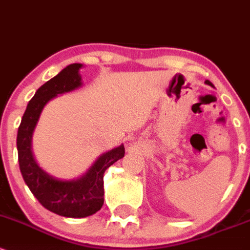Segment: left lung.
Segmentation results:
<instances>
[{
    "instance_id": "8db88e82",
    "label": "left lung",
    "mask_w": 250,
    "mask_h": 250,
    "mask_svg": "<svg viewBox=\"0 0 250 250\" xmlns=\"http://www.w3.org/2000/svg\"><path fill=\"white\" fill-rule=\"evenodd\" d=\"M205 83H206V84H208V85L213 86V84H212V83H210V82H209V81H206V82H205Z\"/></svg>"
}]
</instances>
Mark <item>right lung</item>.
Masks as SVG:
<instances>
[{"instance_id": "obj_1", "label": "right lung", "mask_w": 250, "mask_h": 250, "mask_svg": "<svg viewBox=\"0 0 250 250\" xmlns=\"http://www.w3.org/2000/svg\"><path fill=\"white\" fill-rule=\"evenodd\" d=\"M82 66V63L68 65L36 91L22 115L17 137L20 172L31 192L48 210L67 218L89 217L101 209L104 171L124 158L125 154L124 146L102 154L83 177L73 181H61L49 176L33 159L31 140L43 107L59 94L72 91L82 85L79 74Z\"/></svg>"}]
</instances>
